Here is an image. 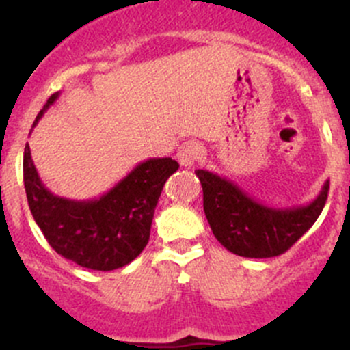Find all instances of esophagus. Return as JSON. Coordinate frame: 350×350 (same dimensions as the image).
Here are the masks:
<instances>
[{"label":"esophagus","mask_w":350,"mask_h":350,"mask_svg":"<svg viewBox=\"0 0 350 350\" xmlns=\"http://www.w3.org/2000/svg\"><path fill=\"white\" fill-rule=\"evenodd\" d=\"M201 155V146L195 140H189V142H185L181 147H179L178 154H176V159H178L179 164L183 167H191L193 164L200 159Z\"/></svg>","instance_id":"34e87169"}]
</instances>
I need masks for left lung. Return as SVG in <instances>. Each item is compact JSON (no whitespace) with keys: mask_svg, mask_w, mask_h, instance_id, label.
Returning <instances> with one entry per match:
<instances>
[{"mask_svg":"<svg viewBox=\"0 0 350 350\" xmlns=\"http://www.w3.org/2000/svg\"><path fill=\"white\" fill-rule=\"evenodd\" d=\"M203 208L211 232L227 250L250 259L286 252L313 224L325 206L328 181L308 204L274 208L247 195L241 186L215 172L198 169Z\"/></svg>","mask_w":350,"mask_h":350,"instance_id":"obj_1","label":"left lung"}]
</instances>
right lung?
Instances as JSON below:
<instances>
[{
  "instance_id": "1",
  "label": "right lung",
  "mask_w": 350,
  "mask_h": 350,
  "mask_svg": "<svg viewBox=\"0 0 350 350\" xmlns=\"http://www.w3.org/2000/svg\"><path fill=\"white\" fill-rule=\"evenodd\" d=\"M57 98L59 93L49 98L33 126ZM178 167L171 157L147 159L100 198L69 200L45 188L27 142L23 183L33 220L55 252L81 267L113 271L132 262L147 245L155 204Z\"/></svg>"
}]
</instances>
